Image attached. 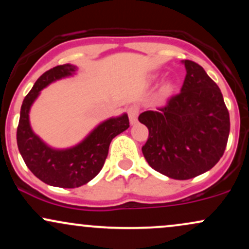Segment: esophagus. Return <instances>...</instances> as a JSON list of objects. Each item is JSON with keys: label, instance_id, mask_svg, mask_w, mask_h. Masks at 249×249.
<instances>
[{"label": "esophagus", "instance_id": "obj_1", "mask_svg": "<svg viewBox=\"0 0 249 249\" xmlns=\"http://www.w3.org/2000/svg\"><path fill=\"white\" fill-rule=\"evenodd\" d=\"M139 111L141 110H139V107H137V105H131V107L127 108V115H128V118H130L131 124H136L137 123Z\"/></svg>", "mask_w": 249, "mask_h": 249}]
</instances>
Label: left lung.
Wrapping results in <instances>:
<instances>
[{
    "instance_id": "1",
    "label": "left lung",
    "mask_w": 249,
    "mask_h": 249,
    "mask_svg": "<svg viewBox=\"0 0 249 249\" xmlns=\"http://www.w3.org/2000/svg\"><path fill=\"white\" fill-rule=\"evenodd\" d=\"M181 91L156 111L138 119L148 128L142 154L153 170L172 179L187 180L211 170L225 152L230 113L216 83L201 65L184 61Z\"/></svg>"
}]
</instances>
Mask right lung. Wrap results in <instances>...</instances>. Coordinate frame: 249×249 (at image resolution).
<instances>
[{
	"label": "right lung",
	"instance_id": "obj_1",
	"mask_svg": "<svg viewBox=\"0 0 249 249\" xmlns=\"http://www.w3.org/2000/svg\"><path fill=\"white\" fill-rule=\"evenodd\" d=\"M76 70L75 65H57L37 79L22 103L16 133L19 153L34 176L45 184L63 188L79 187L95 178L104 166L111 141L130 126L127 115L110 118L99 124L81 144L68 150H53L33 132L29 110L39 91Z\"/></svg>",
	"mask_w": 249,
	"mask_h": 249
}]
</instances>
